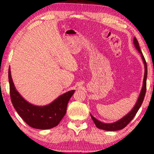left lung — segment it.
Instances as JSON below:
<instances>
[{"instance_id":"obj_1","label":"left lung","mask_w":154,"mask_h":154,"mask_svg":"<svg viewBox=\"0 0 154 154\" xmlns=\"http://www.w3.org/2000/svg\"><path fill=\"white\" fill-rule=\"evenodd\" d=\"M134 45L135 46L136 49L138 50L139 52L141 54V57H142V59L144 62V68H145V71H144V81H143V86L142 88V90H141V92L140 94V96H139V98L137 100V102H136V104L134 105L133 109H132L131 111H130L129 113H128L127 115L125 116L123 119H120L119 121H118L115 123H102L100 121H98L97 119H96L95 118L92 116L91 115V118L92 121H94V124L97 126V128H98L99 129H102L104 130H107V131H116V130H119L123 129L125 127L126 125H128V123H130V121L133 119V118L135 116L136 113H137L139 109H140L141 105H142L143 101H144L145 94H146V77H147V65L146 60H145L144 57L143 55V54L141 52L140 45H139V43L135 37L134 38L133 40Z\"/></svg>"}]
</instances>
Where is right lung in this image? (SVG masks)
Segmentation results:
<instances>
[{
	"instance_id": "right-lung-1",
	"label": "right lung",
	"mask_w": 154,
	"mask_h": 154,
	"mask_svg": "<svg viewBox=\"0 0 154 154\" xmlns=\"http://www.w3.org/2000/svg\"><path fill=\"white\" fill-rule=\"evenodd\" d=\"M8 79L10 98L17 112L31 128L47 130L55 127L66 114L67 104L75 90L62 94L50 104L43 106H35L24 100L16 90L9 68Z\"/></svg>"
}]
</instances>
